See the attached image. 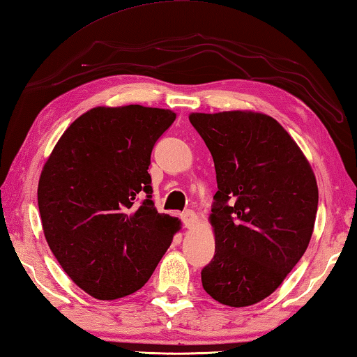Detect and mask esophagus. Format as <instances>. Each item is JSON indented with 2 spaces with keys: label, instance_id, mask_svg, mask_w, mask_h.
I'll use <instances>...</instances> for the list:
<instances>
[{
  "label": "esophagus",
  "instance_id": "esophagus-1",
  "mask_svg": "<svg viewBox=\"0 0 357 357\" xmlns=\"http://www.w3.org/2000/svg\"><path fill=\"white\" fill-rule=\"evenodd\" d=\"M182 222H183V226L185 227H188V229H191V227H195V224H196V213L192 210H185L183 213H182Z\"/></svg>",
  "mask_w": 357,
  "mask_h": 357
}]
</instances>
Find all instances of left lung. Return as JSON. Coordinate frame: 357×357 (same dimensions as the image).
Listing matches in <instances>:
<instances>
[{"mask_svg":"<svg viewBox=\"0 0 357 357\" xmlns=\"http://www.w3.org/2000/svg\"><path fill=\"white\" fill-rule=\"evenodd\" d=\"M215 161L210 221L215 255L202 287L218 303L245 307L282 284L309 246L318 208L315 175L273 117L251 111L192 112Z\"/></svg>","mask_w":357,"mask_h":357,"instance_id":"8db88e82","label":"left lung"}]
</instances>
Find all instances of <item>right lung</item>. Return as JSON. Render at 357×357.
Listing matches in <instances>:
<instances>
[{"label": "right lung", "instance_id": "obj_1", "mask_svg": "<svg viewBox=\"0 0 357 357\" xmlns=\"http://www.w3.org/2000/svg\"><path fill=\"white\" fill-rule=\"evenodd\" d=\"M174 121L169 109L98 106L64 131L43 166V234L64 271L93 298L139 290L180 227L156 211L147 172L155 142Z\"/></svg>", "mask_w": 357, "mask_h": 357}]
</instances>
